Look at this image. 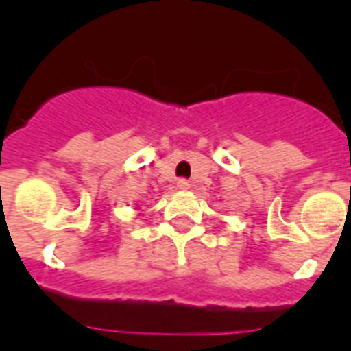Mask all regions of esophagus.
I'll return each mask as SVG.
<instances>
[{"label": "esophagus", "instance_id": "1", "mask_svg": "<svg viewBox=\"0 0 351 351\" xmlns=\"http://www.w3.org/2000/svg\"><path fill=\"white\" fill-rule=\"evenodd\" d=\"M178 188H179V190H182V191L190 190V182L186 181V179H179V181H178Z\"/></svg>", "mask_w": 351, "mask_h": 351}]
</instances>
